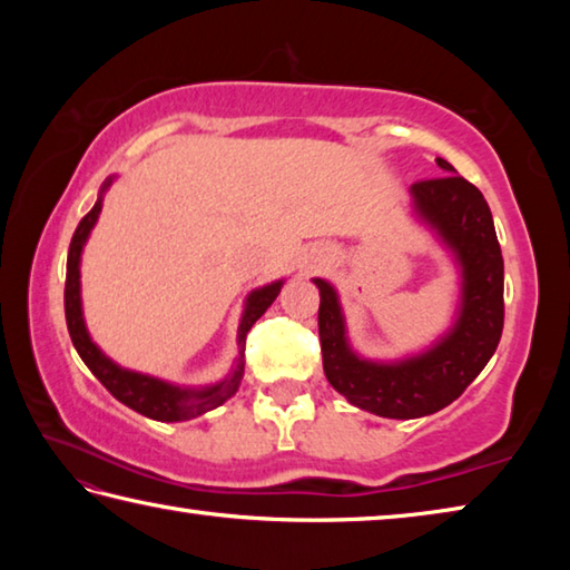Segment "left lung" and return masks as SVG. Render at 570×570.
Returning a JSON list of instances; mask_svg holds the SVG:
<instances>
[{"mask_svg":"<svg viewBox=\"0 0 570 570\" xmlns=\"http://www.w3.org/2000/svg\"><path fill=\"white\" fill-rule=\"evenodd\" d=\"M442 176L412 183L414 206L440 230L462 266V308L435 350L400 364H374L346 346L334 288L320 286V340L324 374L356 407L380 417H424L455 402L495 354L503 334V254L488 200L470 180L438 158Z\"/></svg>","mask_w":570,"mask_h":570,"instance_id":"obj_1","label":"left lung"}]
</instances>
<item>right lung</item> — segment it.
I'll return each mask as SVG.
<instances>
[{"mask_svg": "<svg viewBox=\"0 0 570 570\" xmlns=\"http://www.w3.org/2000/svg\"><path fill=\"white\" fill-rule=\"evenodd\" d=\"M110 186V180L105 183V188ZM102 204L92 206L88 216L80 220V226L75 228L72 240H70V254H67V278H65V320H67V332H70V340L75 344L77 354L82 356V362L90 366V372L100 380V384L108 390L115 400L128 404L130 410L146 414L150 420L158 422H183L193 420L198 414L224 404L230 394H236L240 377H244V352H246V334L250 332L258 320H262L264 312L274 304V298L282 292V282L272 286L258 288L248 296L244 320L238 326V362L236 370L228 380H224L216 387L208 390H178L170 387V384L146 377V374H135L128 370H120L118 364H112L108 356H105L98 346L90 342L88 330H85L82 322V308H80V254L85 240H88L90 228L98 220Z\"/></svg>", "mask_w": 570, "mask_h": 570, "instance_id": "right-lung-1", "label": "right lung"}]
</instances>
